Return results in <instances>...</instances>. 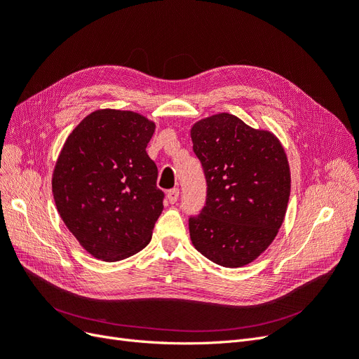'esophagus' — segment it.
<instances>
[{"mask_svg":"<svg viewBox=\"0 0 359 359\" xmlns=\"http://www.w3.org/2000/svg\"><path fill=\"white\" fill-rule=\"evenodd\" d=\"M179 195H180L179 188H172V189H170V191L167 192V198H168V201H170L171 204H176L177 200H179Z\"/></svg>","mask_w":359,"mask_h":359,"instance_id":"obj_1","label":"esophagus"}]
</instances>
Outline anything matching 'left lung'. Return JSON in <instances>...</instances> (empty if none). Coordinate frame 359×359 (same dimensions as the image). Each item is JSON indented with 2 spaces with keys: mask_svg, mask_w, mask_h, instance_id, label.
Instances as JSON below:
<instances>
[{
  "mask_svg": "<svg viewBox=\"0 0 359 359\" xmlns=\"http://www.w3.org/2000/svg\"><path fill=\"white\" fill-rule=\"evenodd\" d=\"M207 182L205 204L189 217L195 249L217 265L243 267L270 246L282 226L291 175L280 142L229 113L191 130Z\"/></svg>",
  "mask_w": 359,
  "mask_h": 359,
  "instance_id": "left-lung-1",
  "label": "left lung"
}]
</instances>
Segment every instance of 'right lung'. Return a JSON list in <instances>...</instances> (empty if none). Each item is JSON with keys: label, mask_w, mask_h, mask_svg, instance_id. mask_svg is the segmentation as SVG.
Here are the masks:
<instances>
[{"label": "right lung", "mask_w": 359, "mask_h": 359, "mask_svg": "<svg viewBox=\"0 0 359 359\" xmlns=\"http://www.w3.org/2000/svg\"><path fill=\"white\" fill-rule=\"evenodd\" d=\"M155 123L128 110L92 111L68 135L52 177L56 209L92 257L107 262L144 249L164 192L146 147Z\"/></svg>", "instance_id": "add662e5"}]
</instances>
